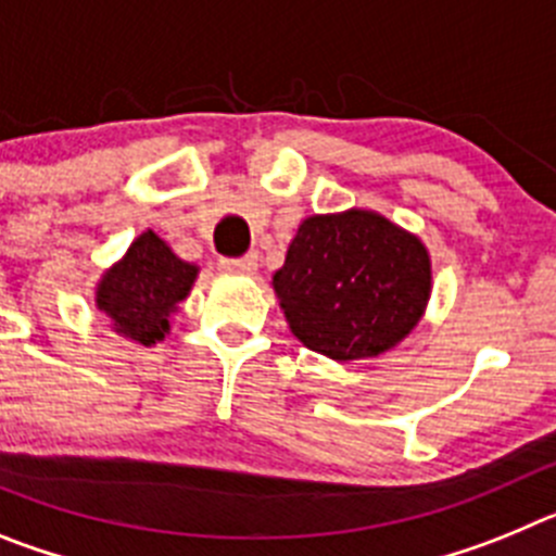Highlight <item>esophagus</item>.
Returning a JSON list of instances; mask_svg holds the SVG:
<instances>
[{
  "mask_svg": "<svg viewBox=\"0 0 556 556\" xmlns=\"http://www.w3.org/2000/svg\"><path fill=\"white\" fill-rule=\"evenodd\" d=\"M217 267L223 273H233V275H253L255 273V255L248 253L242 258H219Z\"/></svg>",
  "mask_w": 556,
  "mask_h": 556,
  "instance_id": "esophagus-1",
  "label": "esophagus"
}]
</instances>
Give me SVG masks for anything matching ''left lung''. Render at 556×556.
Returning <instances> with one entry per match:
<instances>
[{
    "label": "left lung",
    "mask_w": 556,
    "mask_h": 556,
    "mask_svg": "<svg viewBox=\"0 0 556 556\" xmlns=\"http://www.w3.org/2000/svg\"><path fill=\"white\" fill-rule=\"evenodd\" d=\"M289 328L303 345L351 362L406 337L431 289L420 239L372 211L308 217L273 278Z\"/></svg>",
    "instance_id": "obj_1"
}]
</instances>
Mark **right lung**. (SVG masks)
<instances>
[{
    "instance_id": "add662e5",
    "label": "right lung",
    "mask_w": 556,
    "mask_h": 556,
    "mask_svg": "<svg viewBox=\"0 0 556 556\" xmlns=\"http://www.w3.org/2000/svg\"><path fill=\"white\" fill-rule=\"evenodd\" d=\"M198 278L194 264L180 262L159 236L147 230L127 255L102 278L97 306L141 345H152L169 331V314Z\"/></svg>"
}]
</instances>
